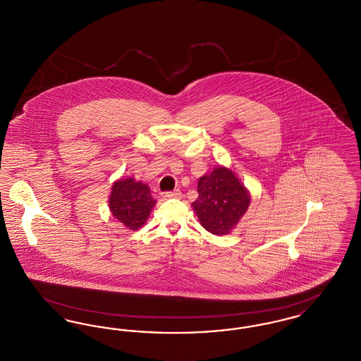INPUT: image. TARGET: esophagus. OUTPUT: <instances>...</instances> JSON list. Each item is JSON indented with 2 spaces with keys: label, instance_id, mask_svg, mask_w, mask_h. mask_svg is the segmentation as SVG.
Listing matches in <instances>:
<instances>
[{
  "label": "esophagus",
  "instance_id": "1",
  "mask_svg": "<svg viewBox=\"0 0 361 361\" xmlns=\"http://www.w3.org/2000/svg\"><path fill=\"white\" fill-rule=\"evenodd\" d=\"M166 197H171V199H181L183 197V193L180 189H176L173 192H168L166 193Z\"/></svg>",
  "mask_w": 361,
  "mask_h": 361
}]
</instances>
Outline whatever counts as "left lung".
<instances>
[{"instance_id":"8db88e82","label":"left lung","mask_w":361,"mask_h":361,"mask_svg":"<svg viewBox=\"0 0 361 361\" xmlns=\"http://www.w3.org/2000/svg\"><path fill=\"white\" fill-rule=\"evenodd\" d=\"M199 197L192 208L200 224L214 235L230 234L250 204V192L226 166H215L197 183Z\"/></svg>"}]
</instances>
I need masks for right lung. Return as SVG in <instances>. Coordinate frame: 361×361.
Instances as JSON below:
<instances>
[{"mask_svg": "<svg viewBox=\"0 0 361 361\" xmlns=\"http://www.w3.org/2000/svg\"><path fill=\"white\" fill-rule=\"evenodd\" d=\"M155 203L150 187L134 177L116 180L108 199L112 216L133 231L147 222Z\"/></svg>", "mask_w": 361, "mask_h": 361, "instance_id": "right-lung-1", "label": "right lung"}]
</instances>
